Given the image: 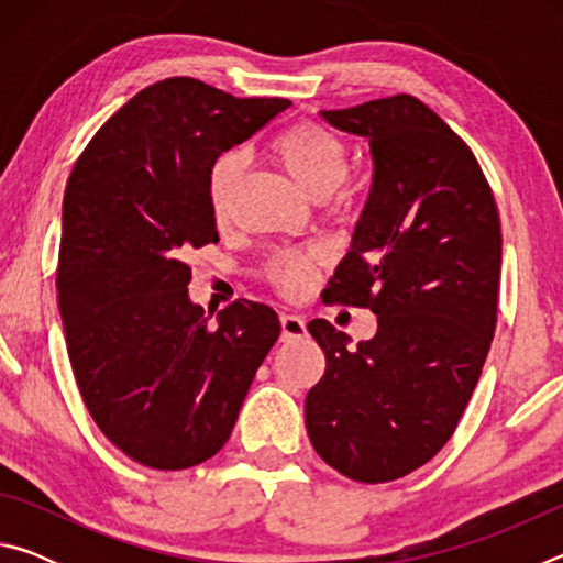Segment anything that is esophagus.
I'll return each mask as SVG.
<instances>
[{
    "label": "esophagus",
    "instance_id": "esophagus-1",
    "mask_svg": "<svg viewBox=\"0 0 563 563\" xmlns=\"http://www.w3.org/2000/svg\"><path fill=\"white\" fill-rule=\"evenodd\" d=\"M280 328H283V340H300L308 335L305 320L300 316H292V312H285V316H280Z\"/></svg>",
    "mask_w": 563,
    "mask_h": 563
}]
</instances>
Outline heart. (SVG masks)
<instances>
[{"label": "heart", "instance_id": "heart-1", "mask_svg": "<svg viewBox=\"0 0 563 563\" xmlns=\"http://www.w3.org/2000/svg\"><path fill=\"white\" fill-rule=\"evenodd\" d=\"M271 151L292 184L310 198H318V201L335 194L350 174L347 146L335 133L312 121L295 123L288 131H283L273 141ZM243 166L245 158L241 151H223L208 168V206H211V213L218 223H223L231 213ZM318 265V253H280L265 265V278L278 292L288 295V298H300L302 292H308Z\"/></svg>", "mask_w": 563, "mask_h": 563}]
</instances>
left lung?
<instances>
[{
	"label": "left lung",
	"mask_w": 563,
	"mask_h": 563,
	"mask_svg": "<svg viewBox=\"0 0 563 563\" xmlns=\"http://www.w3.org/2000/svg\"><path fill=\"white\" fill-rule=\"evenodd\" d=\"M322 119L373 151V190L328 300L369 308L377 332L350 350L345 332L310 322L325 373L305 427L347 479L393 482L450 442L479 383L497 328L499 213L472 148L409 93Z\"/></svg>",
	"instance_id": "1"
}]
</instances>
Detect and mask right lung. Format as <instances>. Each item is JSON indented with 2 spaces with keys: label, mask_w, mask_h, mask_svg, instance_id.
I'll return each instance as SVG.
<instances>
[{
  "label": "right lung",
  "mask_w": 563,
  "mask_h": 563,
  "mask_svg": "<svg viewBox=\"0 0 563 563\" xmlns=\"http://www.w3.org/2000/svg\"><path fill=\"white\" fill-rule=\"evenodd\" d=\"M288 107L170 76L93 133L66 184L56 292L76 385L103 437L151 470L221 450L280 335L251 300L208 325L186 255L218 243L208 168Z\"/></svg>",
  "instance_id": "obj_1"
}]
</instances>
